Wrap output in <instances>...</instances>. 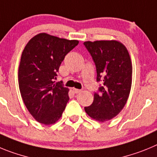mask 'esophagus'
<instances>
[{"mask_svg": "<svg viewBox=\"0 0 157 157\" xmlns=\"http://www.w3.org/2000/svg\"><path fill=\"white\" fill-rule=\"evenodd\" d=\"M73 91L75 94H78V93H80V91H81V90H80V89H77V88H73Z\"/></svg>", "mask_w": 157, "mask_h": 157, "instance_id": "34e87169", "label": "esophagus"}]
</instances>
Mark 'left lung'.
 <instances>
[{
  "mask_svg": "<svg viewBox=\"0 0 157 157\" xmlns=\"http://www.w3.org/2000/svg\"><path fill=\"white\" fill-rule=\"evenodd\" d=\"M97 70V81H103L94 93L91 105L84 107L92 119L105 122L117 117L129 97L132 83V63L125 45L116 40L85 41Z\"/></svg>",
  "mask_w": 157,
  "mask_h": 157,
  "instance_id": "1",
  "label": "left lung"
}]
</instances>
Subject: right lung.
Here are the masks:
<instances>
[{
    "instance_id": "right-lung-1",
    "label": "right lung",
    "mask_w": 157,
    "mask_h": 157,
    "mask_svg": "<svg viewBox=\"0 0 157 157\" xmlns=\"http://www.w3.org/2000/svg\"><path fill=\"white\" fill-rule=\"evenodd\" d=\"M78 44L77 40L40 33L22 51L18 72L19 91L29 113L40 124H53L63 115L70 89L55 80L65 56Z\"/></svg>"
}]
</instances>
